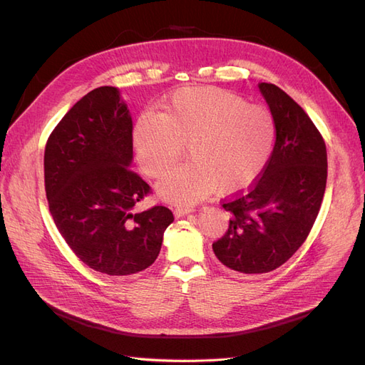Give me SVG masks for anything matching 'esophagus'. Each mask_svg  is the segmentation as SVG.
Here are the masks:
<instances>
[{
	"label": "esophagus",
	"instance_id": "obj_1",
	"mask_svg": "<svg viewBox=\"0 0 365 365\" xmlns=\"http://www.w3.org/2000/svg\"><path fill=\"white\" fill-rule=\"evenodd\" d=\"M193 212H195V210L190 208V207H176V208H175V216L182 217V216L189 215V213H193Z\"/></svg>",
	"mask_w": 365,
	"mask_h": 365
}]
</instances>
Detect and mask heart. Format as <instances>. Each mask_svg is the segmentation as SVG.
<instances>
[{"label":"heart","instance_id":"1","mask_svg":"<svg viewBox=\"0 0 365 365\" xmlns=\"http://www.w3.org/2000/svg\"><path fill=\"white\" fill-rule=\"evenodd\" d=\"M141 170L163 178L187 145L192 161L160 182L158 192L176 204H193L217 189L233 195L257 178L275 138L271 113L217 88H181L161 114H143L134 128Z\"/></svg>","mask_w":365,"mask_h":365}]
</instances>
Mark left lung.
<instances>
[{
  "label": "left lung",
  "mask_w": 365,
  "mask_h": 365,
  "mask_svg": "<svg viewBox=\"0 0 365 365\" xmlns=\"http://www.w3.org/2000/svg\"><path fill=\"white\" fill-rule=\"evenodd\" d=\"M275 123V143L260 178L222 205L227 233L215 256L242 274H263L289 260L303 245L326 190L324 140L304 109L279 86L259 83Z\"/></svg>",
  "instance_id": "8db88e82"
}]
</instances>
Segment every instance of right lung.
I'll list each match as a JSON object with an SVG mask.
<instances>
[{
	"label": "right lung",
	"mask_w": 365,
	"mask_h": 365,
	"mask_svg": "<svg viewBox=\"0 0 365 365\" xmlns=\"http://www.w3.org/2000/svg\"><path fill=\"white\" fill-rule=\"evenodd\" d=\"M132 117L115 86L83 96L48 137L43 178L50 213L73 252L94 271L130 275L157 260L173 215L135 212L150 187L130 170Z\"/></svg>",
	"instance_id": "right-lung-1"
}]
</instances>
